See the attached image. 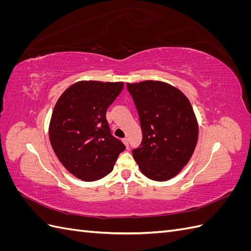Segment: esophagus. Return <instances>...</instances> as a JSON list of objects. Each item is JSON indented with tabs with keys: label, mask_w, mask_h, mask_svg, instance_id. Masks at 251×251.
Returning <instances> with one entry per match:
<instances>
[{
	"label": "esophagus",
	"mask_w": 251,
	"mask_h": 251,
	"mask_svg": "<svg viewBox=\"0 0 251 251\" xmlns=\"http://www.w3.org/2000/svg\"><path fill=\"white\" fill-rule=\"evenodd\" d=\"M123 142L125 143V146H126V148H128V140H127V138H124V139H123Z\"/></svg>",
	"instance_id": "1"
}]
</instances>
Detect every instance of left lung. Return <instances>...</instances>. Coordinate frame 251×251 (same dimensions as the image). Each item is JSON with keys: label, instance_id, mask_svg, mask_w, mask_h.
Segmentation results:
<instances>
[{"label": "left lung", "instance_id": "8db88e82", "mask_svg": "<svg viewBox=\"0 0 251 251\" xmlns=\"http://www.w3.org/2000/svg\"><path fill=\"white\" fill-rule=\"evenodd\" d=\"M138 111L142 141L133 150L141 173L166 181L178 175L194 154L199 127L188 98L169 83H126Z\"/></svg>", "mask_w": 251, "mask_h": 251}]
</instances>
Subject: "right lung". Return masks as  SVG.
<instances>
[{"label":"right lung","mask_w":251,"mask_h":251,"mask_svg":"<svg viewBox=\"0 0 251 251\" xmlns=\"http://www.w3.org/2000/svg\"><path fill=\"white\" fill-rule=\"evenodd\" d=\"M124 82L81 80L60 95L53 110L49 138L67 171L83 181L107 176L125 144L111 134L105 113Z\"/></svg>","instance_id":"1"}]
</instances>
